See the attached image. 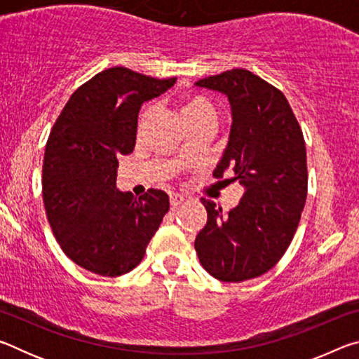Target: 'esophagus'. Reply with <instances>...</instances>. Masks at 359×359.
I'll list each match as a JSON object with an SVG mask.
<instances>
[{
    "label": "esophagus",
    "instance_id": "1",
    "mask_svg": "<svg viewBox=\"0 0 359 359\" xmlns=\"http://www.w3.org/2000/svg\"><path fill=\"white\" fill-rule=\"evenodd\" d=\"M184 201H185V198L182 196V194H179V193H171V194H169V203H171L172 208H177V205L182 204Z\"/></svg>",
    "mask_w": 359,
    "mask_h": 359
}]
</instances>
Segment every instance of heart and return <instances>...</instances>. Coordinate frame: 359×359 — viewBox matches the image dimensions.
<instances>
[{
	"label": "heart",
	"instance_id": "heart-1",
	"mask_svg": "<svg viewBox=\"0 0 359 359\" xmlns=\"http://www.w3.org/2000/svg\"><path fill=\"white\" fill-rule=\"evenodd\" d=\"M180 111L190 128L199 123H215L217 118L215 106L201 95H185L180 101ZM150 112L151 106L145 107L141 115V121L147 118Z\"/></svg>",
	"mask_w": 359,
	"mask_h": 359
}]
</instances>
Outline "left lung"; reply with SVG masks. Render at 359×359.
I'll list each match as a JSON object with an SVG mask.
<instances>
[{
	"instance_id": "1",
	"label": "left lung",
	"mask_w": 359,
	"mask_h": 359,
	"mask_svg": "<svg viewBox=\"0 0 359 359\" xmlns=\"http://www.w3.org/2000/svg\"><path fill=\"white\" fill-rule=\"evenodd\" d=\"M231 107L228 145L214 169L245 187L228 214L201 199L208 223L194 241L198 258L222 282H244L272 269L293 241L307 198L306 142L285 95L247 69L196 82Z\"/></svg>"
}]
</instances>
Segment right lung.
<instances>
[{
	"instance_id": "1",
	"label": "right lung",
	"mask_w": 359,
	"mask_h": 359,
	"mask_svg": "<svg viewBox=\"0 0 359 359\" xmlns=\"http://www.w3.org/2000/svg\"><path fill=\"white\" fill-rule=\"evenodd\" d=\"M174 83V77L109 68L71 95L48 136L42 165L47 220L66 257L93 274L135 269L169 210L165 191L150 188L136 199L118 190L117 158L135 149L141 106Z\"/></svg>"
}]
</instances>
